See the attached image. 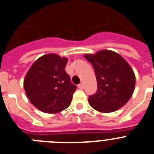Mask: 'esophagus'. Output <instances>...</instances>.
<instances>
[{
    "label": "esophagus",
    "mask_w": 154,
    "mask_h": 154,
    "mask_svg": "<svg viewBox=\"0 0 154 154\" xmlns=\"http://www.w3.org/2000/svg\"><path fill=\"white\" fill-rule=\"evenodd\" d=\"M78 87H79V89H83L84 88H85V86H84V84L82 83H82H80L79 85H78Z\"/></svg>",
    "instance_id": "1"
}]
</instances>
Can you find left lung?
<instances>
[{"label": "left lung", "instance_id": "left-lung-1", "mask_svg": "<svg viewBox=\"0 0 154 154\" xmlns=\"http://www.w3.org/2000/svg\"><path fill=\"white\" fill-rule=\"evenodd\" d=\"M84 57L92 63L97 80V92L89 97L91 106L106 113L123 107L135 89V74L129 63L110 50L85 54Z\"/></svg>", "mask_w": 154, "mask_h": 154}]
</instances>
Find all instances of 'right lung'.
<instances>
[{"mask_svg": "<svg viewBox=\"0 0 154 154\" xmlns=\"http://www.w3.org/2000/svg\"><path fill=\"white\" fill-rule=\"evenodd\" d=\"M68 58L46 54L31 66L24 79L27 96L38 109L57 113L69 106L76 85L71 83L65 69Z\"/></svg>", "mask_w": 154, "mask_h": 154, "instance_id": "add662e5", "label": "right lung"}]
</instances>
